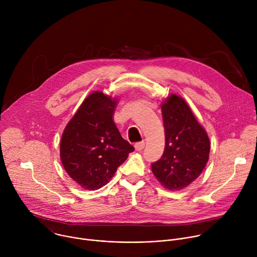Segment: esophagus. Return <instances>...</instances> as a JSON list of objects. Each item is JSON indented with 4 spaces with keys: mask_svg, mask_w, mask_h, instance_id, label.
Segmentation results:
<instances>
[{
    "mask_svg": "<svg viewBox=\"0 0 257 257\" xmlns=\"http://www.w3.org/2000/svg\"><path fill=\"white\" fill-rule=\"evenodd\" d=\"M144 146H145V142H144V141H140V142H136V143H135L134 148H135L136 151L140 152V151H142V150L144 149Z\"/></svg>",
    "mask_w": 257,
    "mask_h": 257,
    "instance_id": "esophagus-1",
    "label": "esophagus"
}]
</instances>
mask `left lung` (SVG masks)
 <instances>
[{"label": "left lung", "mask_w": 257, "mask_h": 257, "mask_svg": "<svg viewBox=\"0 0 257 257\" xmlns=\"http://www.w3.org/2000/svg\"><path fill=\"white\" fill-rule=\"evenodd\" d=\"M165 151L152 171L170 190L187 187L203 171L210 143L202 126L182 97L172 94L162 104Z\"/></svg>", "instance_id": "left-lung-1"}]
</instances>
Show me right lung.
I'll return each instance as SVG.
<instances>
[{"label": "right lung", "mask_w": 257, "mask_h": 257, "mask_svg": "<svg viewBox=\"0 0 257 257\" xmlns=\"http://www.w3.org/2000/svg\"><path fill=\"white\" fill-rule=\"evenodd\" d=\"M116 103L102 92L91 93L62 135V164L68 175L85 189L104 186L134 152L113 121Z\"/></svg>", "instance_id": "add662e5"}]
</instances>
